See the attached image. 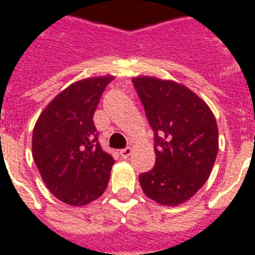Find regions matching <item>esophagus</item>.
<instances>
[{
  "instance_id": "esophagus-1",
  "label": "esophagus",
  "mask_w": 255,
  "mask_h": 255,
  "mask_svg": "<svg viewBox=\"0 0 255 255\" xmlns=\"http://www.w3.org/2000/svg\"><path fill=\"white\" fill-rule=\"evenodd\" d=\"M131 153H132V149L131 147H126V149H123L120 151V155H122L123 158H128L131 155Z\"/></svg>"
}]
</instances>
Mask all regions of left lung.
Instances as JSON below:
<instances>
[{
  "label": "left lung",
  "mask_w": 255,
  "mask_h": 255,
  "mask_svg": "<svg viewBox=\"0 0 255 255\" xmlns=\"http://www.w3.org/2000/svg\"><path fill=\"white\" fill-rule=\"evenodd\" d=\"M154 131L155 165L139 175L146 197L176 206L202 187L219 151L213 113L186 86L149 76L132 79Z\"/></svg>",
  "instance_id": "1"
}]
</instances>
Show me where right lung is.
Returning <instances> with one entry per match:
<instances>
[{
  "instance_id": "right-lung-1",
  "label": "right lung",
  "mask_w": 255,
  "mask_h": 255,
  "mask_svg": "<svg viewBox=\"0 0 255 255\" xmlns=\"http://www.w3.org/2000/svg\"><path fill=\"white\" fill-rule=\"evenodd\" d=\"M113 76L83 79L45 108L32 132V157L54 197L72 206L100 198L115 160L102 150L93 122L101 95Z\"/></svg>"
}]
</instances>
